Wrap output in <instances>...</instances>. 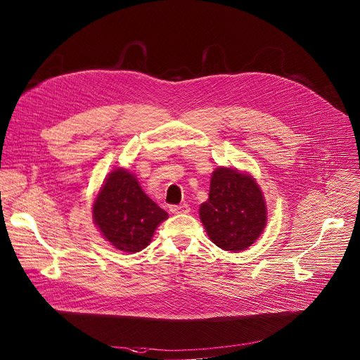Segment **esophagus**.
<instances>
[{"label": "esophagus", "instance_id": "34e87169", "mask_svg": "<svg viewBox=\"0 0 360 360\" xmlns=\"http://www.w3.org/2000/svg\"><path fill=\"white\" fill-rule=\"evenodd\" d=\"M169 212L174 214H188L191 212V207L184 203L179 206H169Z\"/></svg>", "mask_w": 360, "mask_h": 360}]
</instances>
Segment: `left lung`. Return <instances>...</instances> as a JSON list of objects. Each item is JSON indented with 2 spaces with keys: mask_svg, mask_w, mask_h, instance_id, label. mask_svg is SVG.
I'll return each instance as SVG.
<instances>
[{
  "mask_svg": "<svg viewBox=\"0 0 360 360\" xmlns=\"http://www.w3.org/2000/svg\"><path fill=\"white\" fill-rule=\"evenodd\" d=\"M199 216L213 243L238 253L262 235L267 224V206L252 175L218 167L212 174L209 199L200 206Z\"/></svg>",
  "mask_w": 360,
  "mask_h": 360,
  "instance_id": "1",
  "label": "left lung"
}]
</instances>
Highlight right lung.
Segmentation results:
<instances>
[{
    "label": "right lung",
    "instance_id": "add662e5",
    "mask_svg": "<svg viewBox=\"0 0 360 360\" xmlns=\"http://www.w3.org/2000/svg\"><path fill=\"white\" fill-rule=\"evenodd\" d=\"M168 218L125 168L111 171L93 203V221L101 235L118 250L136 253L144 249L155 228Z\"/></svg>",
    "mask_w": 360,
    "mask_h": 360
}]
</instances>
